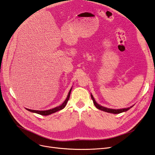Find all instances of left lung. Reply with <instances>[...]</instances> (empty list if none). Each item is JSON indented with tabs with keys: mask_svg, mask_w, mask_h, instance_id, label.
<instances>
[{
	"mask_svg": "<svg viewBox=\"0 0 155 155\" xmlns=\"http://www.w3.org/2000/svg\"><path fill=\"white\" fill-rule=\"evenodd\" d=\"M91 98L93 101L95 107L97 108V109H100L101 110H103L104 112H109V113H112V114H119V113H121V112H126L128 110H129L131 107L133 106H131L130 107H127V108H124V109H109V108H107L105 107L104 106H101L100 105H99L97 104V103L96 101V100H94V98L93 96L91 94Z\"/></svg>",
	"mask_w": 155,
	"mask_h": 155,
	"instance_id": "1",
	"label": "left lung"
}]
</instances>
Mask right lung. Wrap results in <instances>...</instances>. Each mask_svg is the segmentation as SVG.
I'll list each match as a JSON object with an SVG mask.
<instances>
[{"instance_id": "right-lung-1", "label": "right lung", "mask_w": 155, "mask_h": 155, "mask_svg": "<svg viewBox=\"0 0 155 155\" xmlns=\"http://www.w3.org/2000/svg\"><path fill=\"white\" fill-rule=\"evenodd\" d=\"M72 88H70V90L68 94V96L66 98V100H65L64 101V102L63 103V104L61 105H60L58 107H56L55 108H53V109H49V110H31V109H26L27 110H28L30 112H34V113H36V114H41V115H43V116H47V115H50L51 114H53L54 113V112H58L60 110H62L65 107V106H66L67 102L69 100L70 98V92H71V91H72Z\"/></svg>"}]
</instances>
